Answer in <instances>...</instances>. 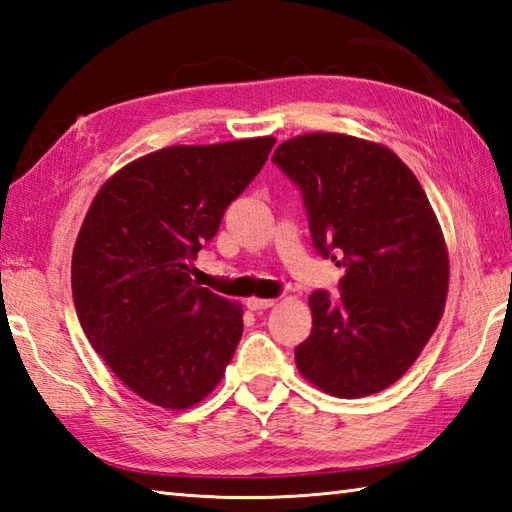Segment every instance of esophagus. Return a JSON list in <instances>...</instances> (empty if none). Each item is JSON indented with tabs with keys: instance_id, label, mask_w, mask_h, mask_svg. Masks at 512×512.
Instances as JSON below:
<instances>
[{
	"instance_id": "esophagus-1",
	"label": "esophagus",
	"mask_w": 512,
	"mask_h": 512,
	"mask_svg": "<svg viewBox=\"0 0 512 512\" xmlns=\"http://www.w3.org/2000/svg\"><path fill=\"white\" fill-rule=\"evenodd\" d=\"M275 306V299H259V297H248L246 299V308L248 310H266V308H273Z\"/></svg>"
}]
</instances>
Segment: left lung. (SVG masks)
Wrapping results in <instances>:
<instances>
[{
  "label": "left lung",
  "instance_id": "1",
  "mask_svg": "<svg viewBox=\"0 0 512 512\" xmlns=\"http://www.w3.org/2000/svg\"><path fill=\"white\" fill-rule=\"evenodd\" d=\"M273 162L303 193L314 248L345 268L341 297L308 299L299 372L336 398L378 394L416 363L442 319L449 253L438 217L411 169L372 140L303 134Z\"/></svg>",
  "mask_w": 512,
  "mask_h": 512
}]
</instances>
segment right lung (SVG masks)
Instances as JSON below:
<instances>
[{"label":"right lung","instance_id":"add662e5","mask_svg":"<svg viewBox=\"0 0 512 512\" xmlns=\"http://www.w3.org/2000/svg\"><path fill=\"white\" fill-rule=\"evenodd\" d=\"M273 145L259 136L165 147L94 195L72 253L74 308L107 367L151 405H198L231 363L244 310L195 284L193 259Z\"/></svg>","mask_w":512,"mask_h":512}]
</instances>
